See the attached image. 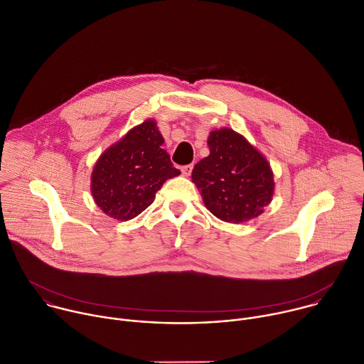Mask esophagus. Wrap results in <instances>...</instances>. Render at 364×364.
Returning a JSON list of instances; mask_svg holds the SVG:
<instances>
[{"instance_id":"esophagus-1","label":"esophagus","mask_w":364,"mask_h":364,"mask_svg":"<svg viewBox=\"0 0 364 364\" xmlns=\"http://www.w3.org/2000/svg\"><path fill=\"white\" fill-rule=\"evenodd\" d=\"M191 171H193V166H191V164L181 167V173H183V176H186V177H188V176L191 174Z\"/></svg>"}]
</instances>
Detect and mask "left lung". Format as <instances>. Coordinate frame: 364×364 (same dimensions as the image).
<instances>
[{"label": "left lung", "instance_id": "1", "mask_svg": "<svg viewBox=\"0 0 364 364\" xmlns=\"http://www.w3.org/2000/svg\"><path fill=\"white\" fill-rule=\"evenodd\" d=\"M207 145L210 155L197 163L191 173L207 209L229 223L257 218L274 196L269 163L229 128L212 131Z\"/></svg>", "mask_w": 364, "mask_h": 364}]
</instances>
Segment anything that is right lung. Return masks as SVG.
I'll return each mask as SVG.
<instances>
[{
  "instance_id": "add662e5",
  "label": "right lung",
  "mask_w": 364,
  "mask_h": 364,
  "mask_svg": "<svg viewBox=\"0 0 364 364\" xmlns=\"http://www.w3.org/2000/svg\"><path fill=\"white\" fill-rule=\"evenodd\" d=\"M163 144L164 138L151 119L100 155L90 190L103 213L118 220L136 218L154 201L161 186L180 174Z\"/></svg>"
}]
</instances>
